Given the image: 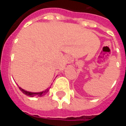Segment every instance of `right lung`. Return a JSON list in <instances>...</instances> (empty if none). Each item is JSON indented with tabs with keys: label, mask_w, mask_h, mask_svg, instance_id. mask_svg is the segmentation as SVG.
<instances>
[{
	"label": "right lung",
	"mask_w": 126,
	"mask_h": 126,
	"mask_svg": "<svg viewBox=\"0 0 126 126\" xmlns=\"http://www.w3.org/2000/svg\"><path fill=\"white\" fill-rule=\"evenodd\" d=\"M50 88H48L46 89L45 91H43V92H28L26 90H23V88H21V87H19V90L24 93V94L26 95H27V96H31V97H33V96H43V95H45L48 92V90H49Z\"/></svg>",
	"instance_id": "right-lung-1"
}]
</instances>
